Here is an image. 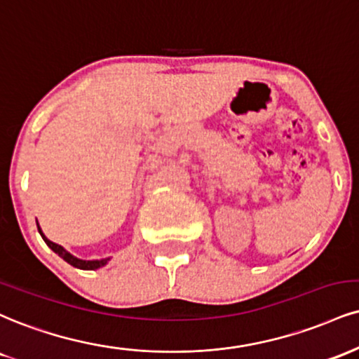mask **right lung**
I'll return each instance as SVG.
<instances>
[{
  "label": "right lung",
  "instance_id": "add662e5",
  "mask_svg": "<svg viewBox=\"0 0 359 359\" xmlns=\"http://www.w3.org/2000/svg\"><path fill=\"white\" fill-rule=\"evenodd\" d=\"M36 226H38V222H36ZM38 232H40V234H41L43 241H45L46 245H48V248L53 250V252L58 254V256L62 257L63 261H67L68 264H72L73 267H79V269H83V271H93V269H98V267H103V266L107 264V262L110 261V259H95V261H83V259H79V257L73 256V254L68 252V250L65 249V248H62V245H60V244L51 243L48 237L43 234L40 226H38Z\"/></svg>",
  "mask_w": 359,
  "mask_h": 359
}]
</instances>
